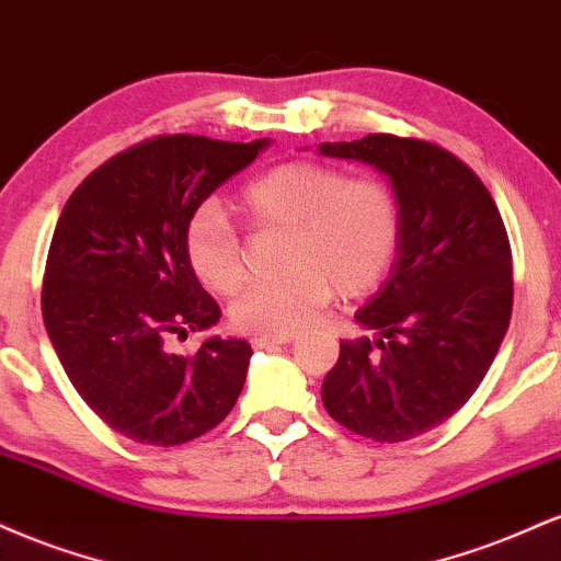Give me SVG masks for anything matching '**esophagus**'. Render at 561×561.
I'll return each instance as SVG.
<instances>
[{
	"label": "esophagus",
	"mask_w": 561,
	"mask_h": 561,
	"mask_svg": "<svg viewBox=\"0 0 561 561\" xmlns=\"http://www.w3.org/2000/svg\"><path fill=\"white\" fill-rule=\"evenodd\" d=\"M295 334H255L250 343H253L255 347H266V345H287L293 343Z\"/></svg>",
	"instance_id": "1"
}]
</instances>
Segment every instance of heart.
<instances>
[{"label": "heart", "mask_w": 561, "mask_h": 561, "mask_svg": "<svg viewBox=\"0 0 561 561\" xmlns=\"http://www.w3.org/2000/svg\"><path fill=\"white\" fill-rule=\"evenodd\" d=\"M242 214L259 229H285L276 282L244 287L229 317L250 334H293L332 298H362L388 274L401 240L396 192L379 179H353L327 163L276 165L250 182ZM186 259L205 287L231 295L244 279L242 242L227 210L203 203L184 231Z\"/></svg>", "instance_id": "heart-1"}]
</instances>
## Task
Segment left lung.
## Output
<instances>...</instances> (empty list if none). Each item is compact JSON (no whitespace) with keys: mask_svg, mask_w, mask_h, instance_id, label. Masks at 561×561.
<instances>
[{"mask_svg":"<svg viewBox=\"0 0 561 561\" xmlns=\"http://www.w3.org/2000/svg\"><path fill=\"white\" fill-rule=\"evenodd\" d=\"M327 158L388 176L401 240L388 279L356 311L377 337L340 343L321 385L334 422L401 443L454 416L491 369L512 319V250L491 192L443 147L392 134L324 141Z\"/></svg>","mask_w":561,"mask_h":561,"instance_id":"1","label":"left lung"}]
</instances>
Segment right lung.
<instances>
[{
	"mask_svg": "<svg viewBox=\"0 0 561 561\" xmlns=\"http://www.w3.org/2000/svg\"><path fill=\"white\" fill-rule=\"evenodd\" d=\"M268 145L192 134L141 141L89 173L62 208L44 272V327L73 388L115 433L179 446L234 409L248 340L214 334L195 356H176L165 340L221 319L192 272L184 231Z\"/></svg>",
	"mask_w": 561,
	"mask_h": 561,
	"instance_id": "obj_1",
	"label": "right lung"
}]
</instances>
